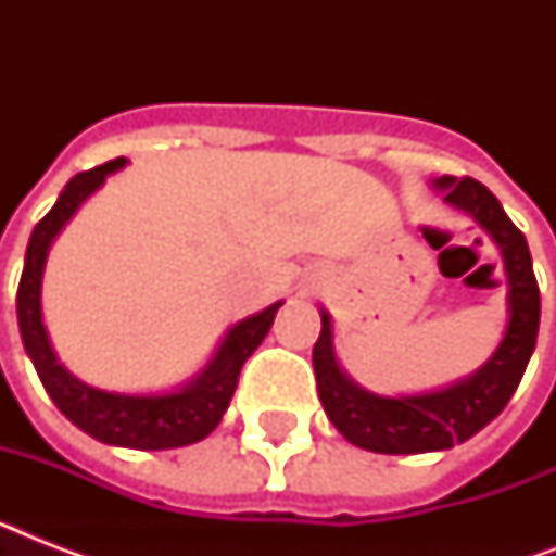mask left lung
<instances>
[{
	"mask_svg": "<svg viewBox=\"0 0 556 556\" xmlns=\"http://www.w3.org/2000/svg\"><path fill=\"white\" fill-rule=\"evenodd\" d=\"M432 185L444 192L447 204L470 213L491 233L493 242L500 244L508 274V329L491 361L479 366L473 375L435 392L387 397L357 387L340 369L331 343V317L329 312H320L323 329L312 352L317 395L340 435L371 453H432L450 450L476 435L505 409L510 395L517 392L536 346L540 286L522 230L502 210L500 199L476 178L441 176Z\"/></svg>",
	"mask_w": 556,
	"mask_h": 556,
	"instance_id": "obj_1",
	"label": "left lung"
}]
</instances>
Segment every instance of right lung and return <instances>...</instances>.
I'll return each mask as SVG.
<instances>
[{"instance_id":"add662e5","label":"right lung","mask_w":556,"mask_h":556,"mask_svg":"<svg viewBox=\"0 0 556 556\" xmlns=\"http://www.w3.org/2000/svg\"><path fill=\"white\" fill-rule=\"evenodd\" d=\"M126 167V159H115L77 176L65 185L60 199L46 216L39 218L30 233L28 251H25V268H22L20 291H16V317L25 352L37 369L42 387L56 404V409L77 424L83 432L103 444L129 450H173L187 447L195 441L207 439L216 430L222 415L230 406V397L239 383V371L244 361L253 355L268 334L270 323L277 317L279 305H268L265 312L244 317L227 331L216 355L210 364L190 378L176 392L161 395H124V392H106V389L89 387L65 369L56 361L51 340H48L46 323H42V270H46L48 248L63 230L65 222L77 213L83 201L98 190L106 176Z\"/></svg>"}]
</instances>
